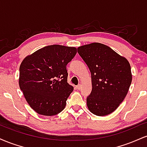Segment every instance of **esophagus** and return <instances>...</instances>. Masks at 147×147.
Wrapping results in <instances>:
<instances>
[{
	"label": "esophagus",
	"instance_id": "1",
	"mask_svg": "<svg viewBox=\"0 0 147 147\" xmlns=\"http://www.w3.org/2000/svg\"><path fill=\"white\" fill-rule=\"evenodd\" d=\"M81 88H82V85H81V84H79V85H77V86H76V88H77V90H80Z\"/></svg>",
	"mask_w": 147,
	"mask_h": 147
}]
</instances>
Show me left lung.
Returning <instances> with one entry per match:
<instances>
[{"label": "left lung", "instance_id": "left-lung-1", "mask_svg": "<svg viewBox=\"0 0 147 147\" xmlns=\"http://www.w3.org/2000/svg\"><path fill=\"white\" fill-rule=\"evenodd\" d=\"M91 72L92 88L87 106L98 116L111 114L123 102L132 82L131 65L107 45L92 43L77 48Z\"/></svg>", "mask_w": 147, "mask_h": 147}]
</instances>
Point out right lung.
Wrapping results in <instances>:
<instances>
[{
	"mask_svg": "<svg viewBox=\"0 0 147 147\" xmlns=\"http://www.w3.org/2000/svg\"><path fill=\"white\" fill-rule=\"evenodd\" d=\"M77 48L52 45L39 49L23 59L19 68V86L30 107L37 113L52 116L65 108L73 91L68 83L66 65Z\"/></svg>",
	"mask_w": 147,
	"mask_h": 147,
	"instance_id": "1",
	"label": "right lung"
}]
</instances>
